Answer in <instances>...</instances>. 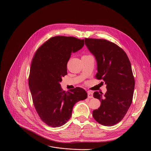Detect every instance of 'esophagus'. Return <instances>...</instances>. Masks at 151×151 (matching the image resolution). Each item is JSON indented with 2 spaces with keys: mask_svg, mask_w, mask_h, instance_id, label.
I'll use <instances>...</instances> for the list:
<instances>
[{
  "mask_svg": "<svg viewBox=\"0 0 151 151\" xmlns=\"http://www.w3.org/2000/svg\"><path fill=\"white\" fill-rule=\"evenodd\" d=\"M88 98H93V93L91 91H88Z\"/></svg>",
  "mask_w": 151,
  "mask_h": 151,
  "instance_id": "obj_1",
  "label": "esophagus"
}]
</instances>
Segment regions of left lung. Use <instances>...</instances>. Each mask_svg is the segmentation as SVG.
<instances>
[{
	"instance_id": "left-lung-1",
	"label": "left lung",
	"mask_w": 151,
	"mask_h": 151,
	"mask_svg": "<svg viewBox=\"0 0 151 151\" xmlns=\"http://www.w3.org/2000/svg\"><path fill=\"white\" fill-rule=\"evenodd\" d=\"M85 42L96 60L95 77L104 81L107 89L105 94L93 93L101 106L92 116L103 126H114L123 119L132 102L135 83L131 63L124 50L112 42L95 38H85Z\"/></svg>"
}]
</instances>
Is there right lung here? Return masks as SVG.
Instances as JSON below:
<instances>
[{"mask_svg":"<svg viewBox=\"0 0 151 151\" xmlns=\"http://www.w3.org/2000/svg\"><path fill=\"white\" fill-rule=\"evenodd\" d=\"M83 45V40L56 36L40 47L32 60L28 83L34 106L40 119L49 126L64 125L71 117L74 105L87 98L83 88L65 92L60 84L68 73L71 53Z\"/></svg>","mask_w":151,"mask_h":151,"instance_id":"add662e5","label":"right lung"}]
</instances>
